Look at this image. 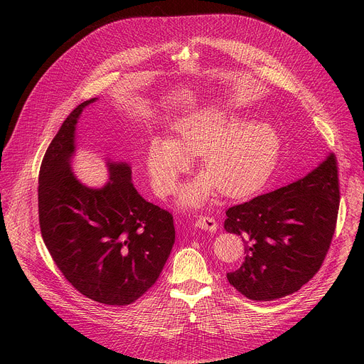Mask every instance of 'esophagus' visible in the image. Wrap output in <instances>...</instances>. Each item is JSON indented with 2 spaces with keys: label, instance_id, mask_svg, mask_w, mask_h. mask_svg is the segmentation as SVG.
Segmentation results:
<instances>
[{
  "label": "esophagus",
  "instance_id": "obj_1",
  "mask_svg": "<svg viewBox=\"0 0 364 364\" xmlns=\"http://www.w3.org/2000/svg\"><path fill=\"white\" fill-rule=\"evenodd\" d=\"M196 226L207 232L218 230V222L215 220V218H210V216H198L196 220Z\"/></svg>",
  "mask_w": 364,
  "mask_h": 364
}]
</instances>
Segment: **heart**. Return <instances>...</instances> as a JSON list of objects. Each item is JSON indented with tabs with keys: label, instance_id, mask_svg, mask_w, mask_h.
<instances>
[{
	"label": "heart",
	"instance_id": "heart-1",
	"mask_svg": "<svg viewBox=\"0 0 364 364\" xmlns=\"http://www.w3.org/2000/svg\"><path fill=\"white\" fill-rule=\"evenodd\" d=\"M174 138H151L145 167L154 191L164 197L177 188L180 176L198 157V176L178 194L183 207H198L218 188L226 197H242L272 174L279 154L281 135L267 121L243 122L239 117L207 107L177 118Z\"/></svg>",
	"mask_w": 364,
	"mask_h": 364
}]
</instances>
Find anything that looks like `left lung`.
I'll list each match as a JSON object with an SVG mask.
<instances>
[{
	"label": "left lung",
	"instance_id": "left-lung-1",
	"mask_svg": "<svg viewBox=\"0 0 364 364\" xmlns=\"http://www.w3.org/2000/svg\"><path fill=\"white\" fill-rule=\"evenodd\" d=\"M340 204L336 155L305 177L226 210L225 229L245 243L228 281L246 298L272 301L313 278L328 252Z\"/></svg>",
	"mask_w": 364,
	"mask_h": 364
}]
</instances>
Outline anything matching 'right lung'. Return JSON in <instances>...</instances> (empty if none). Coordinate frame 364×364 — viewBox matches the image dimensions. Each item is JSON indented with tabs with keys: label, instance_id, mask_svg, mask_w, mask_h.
<instances>
[{
	"label": "right lung",
	"instance_id": "add662e5",
	"mask_svg": "<svg viewBox=\"0 0 364 364\" xmlns=\"http://www.w3.org/2000/svg\"><path fill=\"white\" fill-rule=\"evenodd\" d=\"M82 102L50 142L38 176L43 240L65 278L85 296L128 305L159 279L174 245L173 216L146 201L132 184L131 164L107 160L109 180L82 183L72 161Z\"/></svg>",
	"mask_w": 364,
	"mask_h": 364
}]
</instances>
